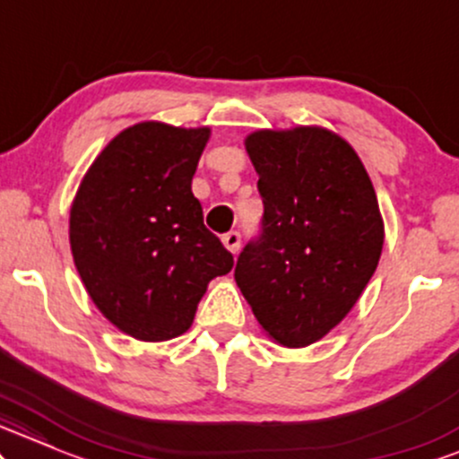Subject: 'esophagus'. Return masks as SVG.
Listing matches in <instances>:
<instances>
[{
    "label": "esophagus",
    "mask_w": 459,
    "mask_h": 459,
    "mask_svg": "<svg viewBox=\"0 0 459 459\" xmlns=\"http://www.w3.org/2000/svg\"><path fill=\"white\" fill-rule=\"evenodd\" d=\"M223 245L230 253H238L240 249V231H228L223 236Z\"/></svg>",
    "instance_id": "obj_1"
}]
</instances>
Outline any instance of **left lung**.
Masks as SVG:
<instances>
[{
    "instance_id": "1",
    "label": "left lung",
    "mask_w": 459,
    "mask_h": 459,
    "mask_svg": "<svg viewBox=\"0 0 459 459\" xmlns=\"http://www.w3.org/2000/svg\"><path fill=\"white\" fill-rule=\"evenodd\" d=\"M245 145L264 217L234 279L274 342L305 348L348 316L376 273L378 199L352 145L326 128L257 131Z\"/></svg>"
}]
</instances>
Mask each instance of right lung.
Segmentation results:
<instances>
[{
    "instance_id": "add662e5",
    "label": "right lung",
    "mask_w": 459,
    "mask_h": 459,
    "mask_svg": "<svg viewBox=\"0 0 459 459\" xmlns=\"http://www.w3.org/2000/svg\"><path fill=\"white\" fill-rule=\"evenodd\" d=\"M210 128L139 122L96 156L70 208V249L100 314L139 342L193 325L231 253L204 225L191 182Z\"/></svg>"
}]
</instances>
